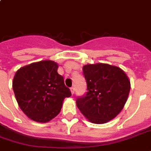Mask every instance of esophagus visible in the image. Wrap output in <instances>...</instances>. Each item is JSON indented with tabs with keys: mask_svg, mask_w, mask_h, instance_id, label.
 I'll return each instance as SVG.
<instances>
[{
	"mask_svg": "<svg viewBox=\"0 0 151 151\" xmlns=\"http://www.w3.org/2000/svg\"><path fill=\"white\" fill-rule=\"evenodd\" d=\"M70 91H71V93H72V94H73V93H74V91H75V88L74 87L70 88Z\"/></svg>",
	"mask_w": 151,
	"mask_h": 151,
	"instance_id": "34e87169",
	"label": "esophagus"
}]
</instances>
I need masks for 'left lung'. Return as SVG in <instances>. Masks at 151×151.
<instances>
[{
	"mask_svg": "<svg viewBox=\"0 0 151 151\" xmlns=\"http://www.w3.org/2000/svg\"><path fill=\"white\" fill-rule=\"evenodd\" d=\"M87 93L76 100L77 106L90 122L104 124L117 117L129 97L131 85L122 69L106 63L83 66Z\"/></svg>",
	"mask_w": 151,
	"mask_h": 151,
	"instance_id": "8db88e82",
	"label": "left lung"
}]
</instances>
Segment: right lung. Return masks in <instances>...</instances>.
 <instances>
[{"label": "right lung", "mask_w": 151, "mask_h": 151, "mask_svg": "<svg viewBox=\"0 0 151 151\" xmlns=\"http://www.w3.org/2000/svg\"><path fill=\"white\" fill-rule=\"evenodd\" d=\"M52 60L33 63L15 73L12 88L19 106L31 120L45 123L59 114L63 102L71 92Z\"/></svg>", "instance_id": "1"}]
</instances>
